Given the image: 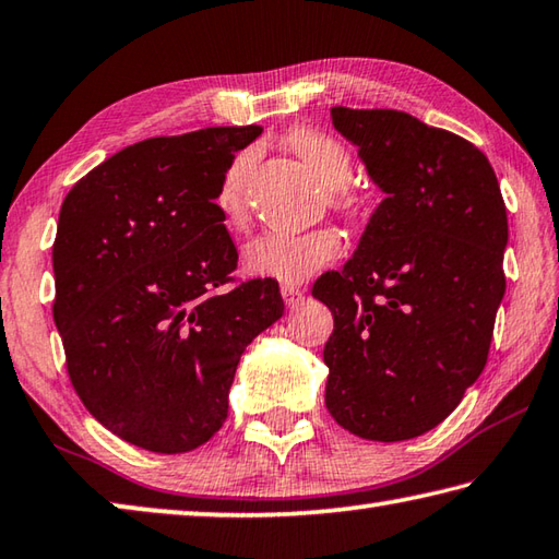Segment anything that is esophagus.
<instances>
[{"label": "esophagus", "instance_id": "1", "mask_svg": "<svg viewBox=\"0 0 559 559\" xmlns=\"http://www.w3.org/2000/svg\"><path fill=\"white\" fill-rule=\"evenodd\" d=\"M281 296H283V302H286L288 308H296L298 302L302 300V296H306V290L293 286V283H286V286H281Z\"/></svg>", "mask_w": 559, "mask_h": 559}]
</instances>
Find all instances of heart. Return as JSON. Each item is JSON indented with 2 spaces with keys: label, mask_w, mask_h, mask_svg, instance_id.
I'll list each match as a JSON object with an SVG mask.
<instances>
[{
  "label": "heart",
  "mask_w": 559,
  "mask_h": 559,
  "mask_svg": "<svg viewBox=\"0 0 559 559\" xmlns=\"http://www.w3.org/2000/svg\"><path fill=\"white\" fill-rule=\"evenodd\" d=\"M288 146L302 164L324 182L328 202L337 212H357L359 195L349 186L354 160L347 146L318 129L300 127L288 134ZM251 151H241L227 166L217 188V205L229 222L247 217V178ZM344 241L337 229L314 227L308 231H266L245 249V266L261 278L300 283L340 259Z\"/></svg>",
  "instance_id": "heart-1"
}]
</instances>
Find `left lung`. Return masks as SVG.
<instances>
[{
  "instance_id": "left-lung-1",
  "label": "left lung",
  "mask_w": 559,
  "mask_h": 559,
  "mask_svg": "<svg viewBox=\"0 0 559 559\" xmlns=\"http://www.w3.org/2000/svg\"><path fill=\"white\" fill-rule=\"evenodd\" d=\"M330 115L385 198L344 269L312 286L334 314L324 405L357 438L411 440L486 367L509 217L489 158L466 139L395 109Z\"/></svg>"
}]
</instances>
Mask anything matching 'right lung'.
<instances>
[{
	"instance_id": "obj_1",
	"label": "right lung",
	"mask_w": 559,
	"mask_h": 559,
	"mask_svg": "<svg viewBox=\"0 0 559 559\" xmlns=\"http://www.w3.org/2000/svg\"><path fill=\"white\" fill-rule=\"evenodd\" d=\"M261 127H210L119 151L68 192L53 320L70 383L129 444L178 454L227 420L247 344L283 314L273 278L237 281L217 188Z\"/></svg>"
}]
</instances>
